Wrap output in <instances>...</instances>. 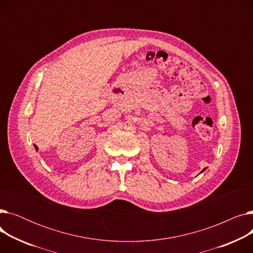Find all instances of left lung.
<instances>
[{
	"label": "left lung",
	"mask_w": 253,
	"mask_h": 253,
	"mask_svg": "<svg viewBox=\"0 0 253 253\" xmlns=\"http://www.w3.org/2000/svg\"><path fill=\"white\" fill-rule=\"evenodd\" d=\"M204 170H205V168H204V169H203V170H202V171H201V172H203V171H204Z\"/></svg>",
	"instance_id": "8db88e82"
}]
</instances>
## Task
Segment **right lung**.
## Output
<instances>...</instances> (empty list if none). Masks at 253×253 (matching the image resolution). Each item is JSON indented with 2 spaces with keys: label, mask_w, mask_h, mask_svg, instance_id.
Masks as SVG:
<instances>
[{
  "label": "right lung",
  "mask_w": 253,
  "mask_h": 253,
  "mask_svg": "<svg viewBox=\"0 0 253 253\" xmlns=\"http://www.w3.org/2000/svg\"><path fill=\"white\" fill-rule=\"evenodd\" d=\"M36 149H38V148H37V147H36Z\"/></svg>",
  "instance_id": "obj_1"
}]
</instances>
